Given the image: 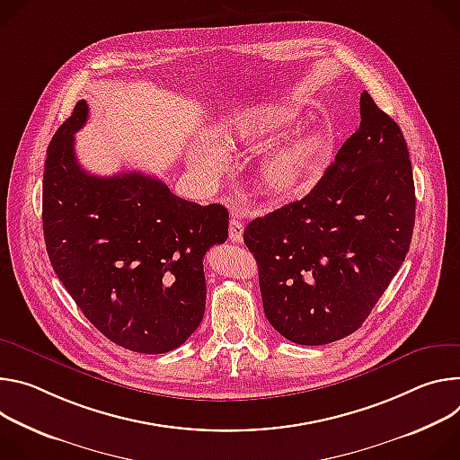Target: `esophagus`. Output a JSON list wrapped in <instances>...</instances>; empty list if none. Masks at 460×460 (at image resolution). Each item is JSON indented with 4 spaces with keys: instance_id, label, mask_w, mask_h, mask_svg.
<instances>
[{
    "instance_id": "obj_1",
    "label": "esophagus",
    "mask_w": 460,
    "mask_h": 460,
    "mask_svg": "<svg viewBox=\"0 0 460 460\" xmlns=\"http://www.w3.org/2000/svg\"><path fill=\"white\" fill-rule=\"evenodd\" d=\"M243 221L237 219V217H232L230 219V239L234 243H241L243 241Z\"/></svg>"
}]
</instances>
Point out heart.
I'll list each match as a JSON object with an SVG mask.
<instances>
[{
    "label": "heart",
    "mask_w": 460,
    "mask_h": 460,
    "mask_svg": "<svg viewBox=\"0 0 460 460\" xmlns=\"http://www.w3.org/2000/svg\"><path fill=\"white\" fill-rule=\"evenodd\" d=\"M296 124V115L279 108L246 113L223 131V144L237 155H263L260 186L274 200H296L307 195L318 182L329 155V142L318 131H303L282 138ZM191 166L208 177H219L226 155L217 147L191 151Z\"/></svg>",
    "instance_id": "obj_1"
}]
</instances>
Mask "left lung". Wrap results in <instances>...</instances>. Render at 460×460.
<instances>
[{"label": "left lung", "instance_id": "obj_1", "mask_svg": "<svg viewBox=\"0 0 460 460\" xmlns=\"http://www.w3.org/2000/svg\"><path fill=\"white\" fill-rule=\"evenodd\" d=\"M360 117L311 193L244 228L265 316L299 345L358 329L411 244L417 200L403 133L367 91Z\"/></svg>", "mask_w": 460, "mask_h": 460}]
</instances>
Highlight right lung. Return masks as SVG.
<instances>
[{
    "label": "right lung",
    "mask_w": 460,
    "mask_h": 460,
    "mask_svg": "<svg viewBox=\"0 0 460 460\" xmlns=\"http://www.w3.org/2000/svg\"><path fill=\"white\" fill-rule=\"evenodd\" d=\"M87 102L58 128L43 172L50 265L84 316L113 343L144 354L182 345L207 305L202 260L228 237V210L200 207L138 172L98 177L75 155Z\"/></svg>",
    "instance_id": "1"
}]
</instances>
